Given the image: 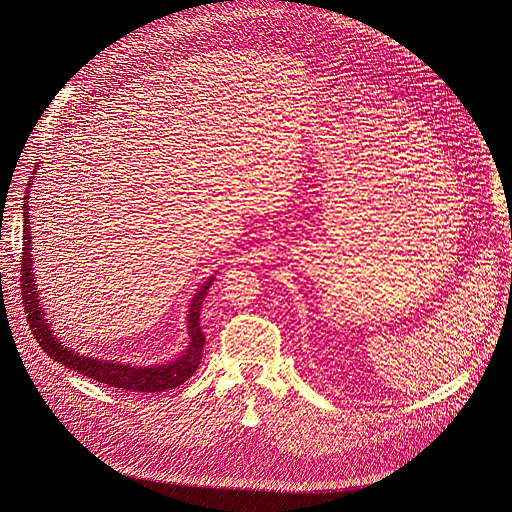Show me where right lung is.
Returning <instances> with one entry per match:
<instances>
[{
	"instance_id": "add662e5",
	"label": "right lung",
	"mask_w": 512,
	"mask_h": 512,
	"mask_svg": "<svg viewBox=\"0 0 512 512\" xmlns=\"http://www.w3.org/2000/svg\"><path fill=\"white\" fill-rule=\"evenodd\" d=\"M30 186V184H28ZM28 198L24 196V247H22V269H20V281H22V300H24V312L28 314V324L32 328V334L36 342L44 348L46 356L54 358L56 362L64 364V367L77 371L89 379H95L103 383L105 387H113L117 391H129V393H160L168 389H176L182 383H186L198 364L202 360V348H204V334L200 330V308L206 298V291L212 285L214 277L204 281L196 296L192 298V304L188 308V336L190 344L186 350L172 362L160 364V367H129V364L121 362H107L91 356H83L72 348L58 342V338L52 334L50 326L44 320L42 302L38 300V287L32 273V255H30V212H28Z\"/></svg>"
}]
</instances>
